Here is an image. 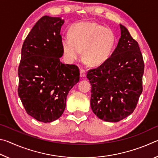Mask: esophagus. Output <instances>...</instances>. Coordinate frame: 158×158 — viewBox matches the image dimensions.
Segmentation results:
<instances>
[{
  "label": "esophagus",
  "mask_w": 158,
  "mask_h": 158,
  "mask_svg": "<svg viewBox=\"0 0 158 158\" xmlns=\"http://www.w3.org/2000/svg\"><path fill=\"white\" fill-rule=\"evenodd\" d=\"M85 77V71L84 69H80V77Z\"/></svg>",
  "instance_id": "obj_1"
}]
</instances>
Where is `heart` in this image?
<instances>
[{
	"mask_svg": "<svg viewBox=\"0 0 158 158\" xmlns=\"http://www.w3.org/2000/svg\"><path fill=\"white\" fill-rule=\"evenodd\" d=\"M116 36L111 29L95 22H81L72 26L69 35L61 37V45L69 61L83 58L93 66L100 65L111 56L116 46Z\"/></svg>",
	"mask_w": 158,
	"mask_h": 158,
	"instance_id": "b5f03b06",
	"label": "heart"
}]
</instances>
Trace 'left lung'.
<instances>
[{"instance_id":"left-lung-1","label":"left lung","mask_w":158,"mask_h":158,"mask_svg":"<svg viewBox=\"0 0 158 158\" xmlns=\"http://www.w3.org/2000/svg\"><path fill=\"white\" fill-rule=\"evenodd\" d=\"M114 52L87 73L91 84L90 106L99 118L118 122L132 113L143 90V56L138 42L124 26Z\"/></svg>"}]
</instances>
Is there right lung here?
Wrapping results in <instances>:
<instances>
[{"label":"right lung","instance_id":"obj_1","mask_svg":"<svg viewBox=\"0 0 158 158\" xmlns=\"http://www.w3.org/2000/svg\"><path fill=\"white\" fill-rule=\"evenodd\" d=\"M60 17L44 16L26 37L19 65L18 95L28 115L43 123L61 116L68 93L79 81V69L60 61Z\"/></svg>","mask_w":158,"mask_h":158}]
</instances>
